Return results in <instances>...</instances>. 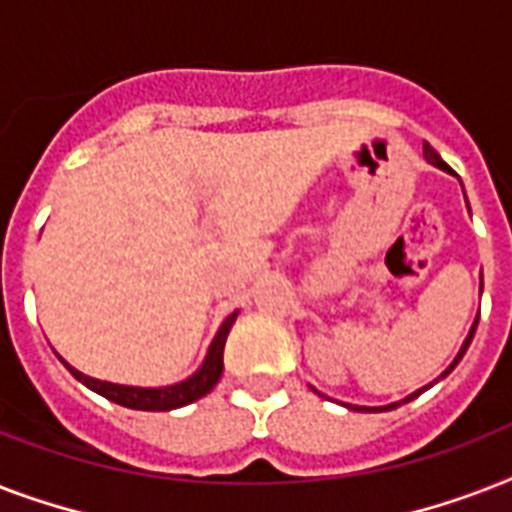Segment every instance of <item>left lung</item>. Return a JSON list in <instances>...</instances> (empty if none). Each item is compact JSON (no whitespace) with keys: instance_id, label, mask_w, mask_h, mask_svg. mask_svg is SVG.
Listing matches in <instances>:
<instances>
[{"instance_id":"1","label":"left lung","mask_w":512,"mask_h":512,"mask_svg":"<svg viewBox=\"0 0 512 512\" xmlns=\"http://www.w3.org/2000/svg\"><path fill=\"white\" fill-rule=\"evenodd\" d=\"M422 151H425V159H428V162H430V164H436V167H441V170H446V172H452V170H449V164H446V162H444V159H441V156H438V154H436V151H433V148H430V146H428V143H425V146H422ZM476 327H478V319H476V324H473V329H470V335H468V340L462 342V348H460V353H457V358H454V364H452V366H449V369H446V372H444V374H441V377H446V374L452 372L454 366L460 364V358H462V356H465V350H468L470 340H473V335H476ZM428 388H430V385H428ZM422 390H425V388H422ZM422 390H417V393H412V396H409V398H404V404H406V401H412V398H417V396H420ZM396 406H398V404H390V406H385V409H396ZM353 409H358V406H353Z\"/></svg>"}]
</instances>
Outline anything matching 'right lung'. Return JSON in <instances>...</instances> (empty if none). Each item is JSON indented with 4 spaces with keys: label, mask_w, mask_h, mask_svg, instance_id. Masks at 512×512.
Here are the masks:
<instances>
[{
    "label": "right lung",
    "mask_w": 512,
    "mask_h": 512,
    "mask_svg": "<svg viewBox=\"0 0 512 512\" xmlns=\"http://www.w3.org/2000/svg\"><path fill=\"white\" fill-rule=\"evenodd\" d=\"M233 321H236V313H231L228 319L223 321V327L217 332V337L209 345V353L204 358V364L193 377H188L180 385H170V388H130V385H114V382L92 380L87 374L76 372L74 366H68V372L74 374L76 380L84 382L87 388L100 393L108 401L114 404H122L127 409H140V412H170V409H180L185 404H193L196 398L207 396L209 390L215 388L220 374H223V348L225 340H228V332H231Z\"/></svg>",
    "instance_id": "right-lung-1"
}]
</instances>
